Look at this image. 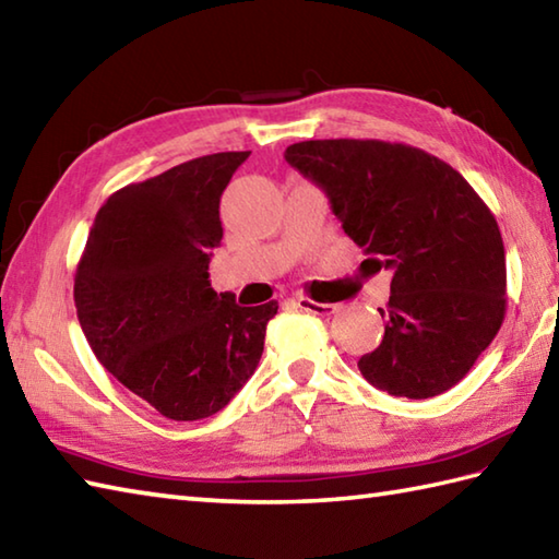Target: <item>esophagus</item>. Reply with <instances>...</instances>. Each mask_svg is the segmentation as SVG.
Segmentation results:
<instances>
[{
  "mask_svg": "<svg viewBox=\"0 0 559 559\" xmlns=\"http://www.w3.org/2000/svg\"><path fill=\"white\" fill-rule=\"evenodd\" d=\"M293 302L298 305L300 310L317 312V314H336L338 312V305L336 302H314L310 298H295Z\"/></svg>",
  "mask_w": 559,
  "mask_h": 559,
  "instance_id": "34e87169",
  "label": "esophagus"
}]
</instances>
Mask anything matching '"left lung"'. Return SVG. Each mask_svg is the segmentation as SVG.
I'll use <instances>...</instances> for the list:
<instances>
[{"label":"left lung","mask_w":559,"mask_h":559,"mask_svg":"<svg viewBox=\"0 0 559 559\" xmlns=\"http://www.w3.org/2000/svg\"><path fill=\"white\" fill-rule=\"evenodd\" d=\"M286 160L324 189L350 240L389 269L384 338L358 367L391 396L430 399L468 374L502 326L507 261L497 221L430 153L377 139L300 141Z\"/></svg>","instance_id":"1"}]
</instances>
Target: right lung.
I'll return each instance as SVG.
<instances>
[{"label":"right lung","mask_w":559,"mask_h":559,"mask_svg":"<svg viewBox=\"0 0 559 559\" xmlns=\"http://www.w3.org/2000/svg\"><path fill=\"white\" fill-rule=\"evenodd\" d=\"M249 151L211 153L122 187L96 213L74 302L91 350L170 420H201L254 374L271 300L240 307L209 281L221 194Z\"/></svg>","instance_id":"1"}]
</instances>
